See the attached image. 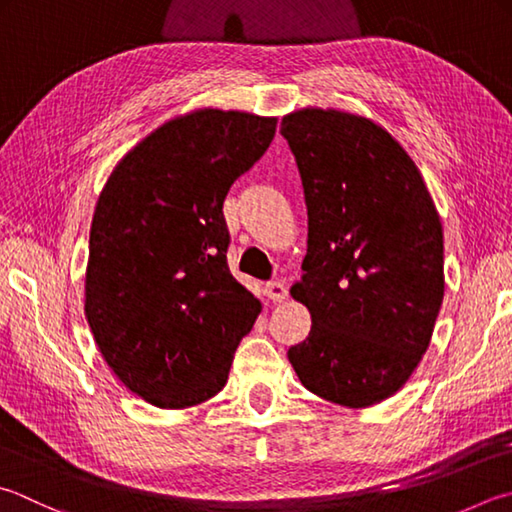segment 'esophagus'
I'll return each mask as SVG.
<instances>
[{"mask_svg":"<svg viewBox=\"0 0 512 512\" xmlns=\"http://www.w3.org/2000/svg\"><path fill=\"white\" fill-rule=\"evenodd\" d=\"M265 294L267 298H272L274 303H283L287 298V285L285 281H269L265 285Z\"/></svg>","mask_w":512,"mask_h":512,"instance_id":"34e87169","label":"esophagus"}]
</instances>
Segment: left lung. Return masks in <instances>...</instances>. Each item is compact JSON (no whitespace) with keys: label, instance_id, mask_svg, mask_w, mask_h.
<instances>
[{"label":"left lung","instance_id":"left-lung-1","mask_svg":"<svg viewBox=\"0 0 512 512\" xmlns=\"http://www.w3.org/2000/svg\"><path fill=\"white\" fill-rule=\"evenodd\" d=\"M281 133L307 205L303 278L312 314L287 359L307 390L345 408L399 392L426 354L443 301V229L421 171L370 118L287 113Z\"/></svg>","mask_w":512,"mask_h":512}]
</instances>
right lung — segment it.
Returning a JSON list of instances; mask_svg holds the SVG:
<instances>
[{
	"instance_id": "right-lung-1",
	"label": "right lung",
	"mask_w": 512,
	"mask_h": 512,
	"mask_svg": "<svg viewBox=\"0 0 512 512\" xmlns=\"http://www.w3.org/2000/svg\"><path fill=\"white\" fill-rule=\"evenodd\" d=\"M276 118L196 109L124 156L95 205L84 314L127 388L165 410L225 388L260 301L229 272L223 202L274 140Z\"/></svg>"
}]
</instances>
